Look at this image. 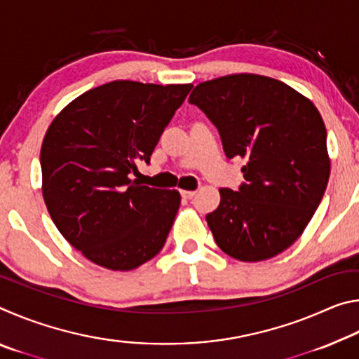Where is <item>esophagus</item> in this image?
<instances>
[{
  "label": "esophagus",
  "instance_id": "obj_1",
  "mask_svg": "<svg viewBox=\"0 0 359 359\" xmlns=\"http://www.w3.org/2000/svg\"><path fill=\"white\" fill-rule=\"evenodd\" d=\"M180 194H182V198H185V199H191L194 194H196V191H191V190H182L180 191Z\"/></svg>",
  "mask_w": 359,
  "mask_h": 359
}]
</instances>
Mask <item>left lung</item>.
I'll use <instances>...</instances> for the list:
<instances>
[{"label":"left lung","mask_w":359,"mask_h":359,"mask_svg":"<svg viewBox=\"0 0 359 359\" xmlns=\"http://www.w3.org/2000/svg\"><path fill=\"white\" fill-rule=\"evenodd\" d=\"M220 133L228 158L247 160L239 191L220 188L208 214L217 245L239 261L269 259L293 245L312 220L331 172L318 109L277 79L229 74L193 88Z\"/></svg>","instance_id":"obj_1"}]
</instances>
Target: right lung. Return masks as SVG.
Instances as JSON below:
<instances>
[{
	"label": "right lung",
	"instance_id": "right-lung-1",
	"mask_svg": "<svg viewBox=\"0 0 359 359\" xmlns=\"http://www.w3.org/2000/svg\"><path fill=\"white\" fill-rule=\"evenodd\" d=\"M191 87L114 81L77 96L48 126L42 196L63 238L92 263L131 271L165 245L180 193L131 177Z\"/></svg>",
	"mask_w": 359,
	"mask_h": 359
}]
</instances>
